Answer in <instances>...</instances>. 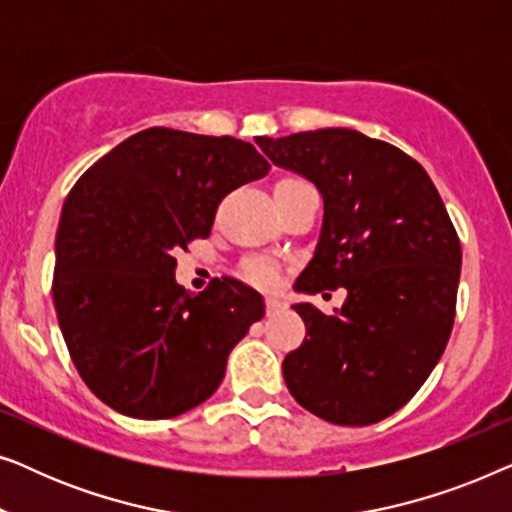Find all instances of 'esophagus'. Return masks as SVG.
I'll return each mask as SVG.
<instances>
[{
	"instance_id": "34e87169",
	"label": "esophagus",
	"mask_w": 512,
	"mask_h": 512,
	"mask_svg": "<svg viewBox=\"0 0 512 512\" xmlns=\"http://www.w3.org/2000/svg\"><path fill=\"white\" fill-rule=\"evenodd\" d=\"M284 303L279 298H275V296H268L265 298V310H268V314H279L284 310Z\"/></svg>"
}]
</instances>
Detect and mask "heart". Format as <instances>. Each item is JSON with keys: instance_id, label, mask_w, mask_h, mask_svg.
Here are the masks:
<instances>
[{"instance_id": "obj_1", "label": "heart", "mask_w": 512, "mask_h": 512, "mask_svg": "<svg viewBox=\"0 0 512 512\" xmlns=\"http://www.w3.org/2000/svg\"><path fill=\"white\" fill-rule=\"evenodd\" d=\"M296 179H282L279 184H291ZM242 277L247 279L249 284L261 286V289H272L279 282V270L277 265L270 261V258H251L242 265Z\"/></svg>"}]
</instances>
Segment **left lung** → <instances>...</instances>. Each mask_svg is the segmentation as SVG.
Here are the masks:
<instances>
[{
	"mask_svg": "<svg viewBox=\"0 0 512 512\" xmlns=\"http://www.w3.org/2000/svg\"><path fill=\"white\" fill-rule=\"evenodd\" d=\"M256 144L324 198L317 247L296 289H347L335 314L293 305L307 335L282 363L286 387L331 424L380 422L417 394L450 340L457 230L424 167L380 139L324 128Z\"/></svg>",
	"mask_w": 512,
	"mask_h": 512,
	"instance_id": "1",
	"label": "left lung"
}]
</instances>
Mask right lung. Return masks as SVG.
I'll return each instance as SVG.
<instances>
[{
  "label": "right lung",
  "mask_w": 512,
  "mask_h": 512,
  "mask_svg": "<svg viewBox=\"0 0 512 512\" xmlns=\"http://www.w3.org/2000/svg\"><path fill=\"white\" fill-rule=\"evenodd\" d=\"M249 142L137 132L88 167L55 235L53 303L88 389L137 419H170L219 389L263 296L233 277L193 296L174 251L207 237L219 202L268 174Z\"/></svg>",
  "instance_id": "1"
}]
</instances>
